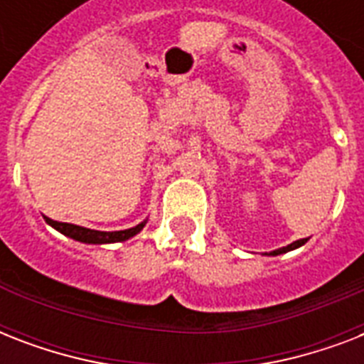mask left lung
Returning <instances> with one entry per match:
<instances>
[{"mask_svg":"<svg viewBox=\"0 0 364 364\" xmlns=\"http://www.w3.org/2000/svg\"><path fill=\"white\" fill-rule=\"evenodd\" d=\"M308 242V238H302V240H296V242L289 243L287 247H282V249H276V251H272L270 255H282V253H287V251H293V249L300 247V245H304Z\"/></svg>","mask_w":364,"mask_h":364,"instance_id":"obj_1","label":"left lung"}]
</instances>
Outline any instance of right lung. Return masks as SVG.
Returning a JSON list of instances; mask_svg holds the SVG:
<instances>
[{
  "instance_id": "obj_1",
  "label": "right lung",
  "mask_w": 364,
  "mask_h": 364,
  "mask_svg": "<svg viewBox=\"0 0 364 364\" xmlns=\"http://www.w3.org/2000/svg\"><path fill=\"white\" fill-rule=\"evenodd\" d=\"M45 221H47L50 227L56 228V230H60L62 234H65V236H70V238L77 240V242H85V243L124 242V240L136 236V234L145 227V223H141V225H137V227L134 228H128V230H119V232H102V230H92V228L71 225V223L53 221V219H48V217H45Z\"/></svg>"
}]
</instances>
